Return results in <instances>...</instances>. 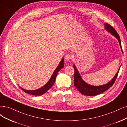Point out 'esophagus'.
<instances>
[{
    "instance_id": "obj_1",
    "label": "esophagus",
    "mask_w": 127,
    "mask_h": 127,
    "mask_svg": "<svg viewBox=\"0 0 127 127\" xmlns=\"http://www.w3.org/2000/svg\"><path fill=\"white\" fill-rule=\"evenodd\" d=\"M73 58V55L71 54H68L65 55V59H66L67 60H70L72 59Z\"/></svg>"
}]
</instances>
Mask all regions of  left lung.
I'll use <instances>...</instances> for the list:
<instances>
[{
  "mask_svg": "<svg viewBox=\"0 0 127 127\" xmlns=\"http://www.w3.org/2000/svg\"><path fill=\"white\" fill-rule=\"evenodd\" d=\"M104 27H105V29L106 30H107L108 32H109L110 33H111L118 40V42L119 43L121 51L122 53H123V51H122V48L121 47V44L120 37H119V35L117 33V31L113 27H112L108 23L104 24ZM73 67L74 68V86L76 87V88L81 93H82V95H87V96H95L98 95H100V94L104 92L105 91H107L108 89H109L110 87H112L117 79L119 71L120 68H120H119L118 71L116 73L115 76H114L113 78L111 80V81H110L108 83L102 85H100V86H93V85H90L87 83L85 82H84L83 80L75 65H73Z\"/></svg>",
  "mask_w": 127,
  "mask_h": 127,
  "instance_id": "obj_1",
  "label": "left lung"
}]
</instances>
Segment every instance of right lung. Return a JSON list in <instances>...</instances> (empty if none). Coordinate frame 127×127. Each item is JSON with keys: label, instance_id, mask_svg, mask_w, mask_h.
Masks as SVG:
<instances>
[{"label": "right lung", "instance_id": "1", "mask_svg": "<svg viewBox=\"0 0 127 127\" xmlns=\"http://www.w3.org/2000/svg\"><path fill=\"white\" fill-rule=\"evenodd\" d=\"M63 67H64V59L63 58L62 60H61V62L59 63L58 67H56V68L55 69L54 72H53L50 80H49L47 82V83L45 85H44L43 87L40 88L37 90H26L20 87L19 88L21 89L24 92H25L26 93L30 94V95H42L45 93H46L49 89H51L52 87V86L53 85V84H54L55 81V79H56L57 74H58V73Z\"/></svg>", "mask_w": 127, "mask_h": 127}]
</instances>
